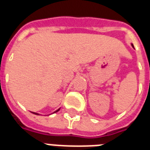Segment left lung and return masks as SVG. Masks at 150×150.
Here are the masks:
<instances>
[{"label": "left lung", "mask_w": 150, "mask_h": 150, "mask_svg": "<svg viewBox=\"0 0 150 150\" xmlns=\"http://www.w3.org/2000/svg\"><path fill=\"white\" fill-rule=\"evenodd\" d=\"M132 46H133V45H132ZM133 47H134V46H133Z\"/></svg>", "instance_id": "obj_1"}]
</instances>
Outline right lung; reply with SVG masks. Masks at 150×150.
I'll list each match as a JSON object with an SVG mask.
<instances>
[{
  "label": "right lung",
  "instance_id": "add662e5",
  "mask_svg": "<svg viewBox=\"0 0 150 150\" xmlns=\"http://www.w3.org/2000/svg\"><path fill=\"white\" fill-rule=\"evenodd\" d=\"M59 110H60V109H59V110H56V111H55V112H58V111H59ZM33 113H34V114H36V115H38V113H36V112H33Z\"/></svg>",
  "mask_w": 150,
  "mask_h": 150
}]
</instances>
